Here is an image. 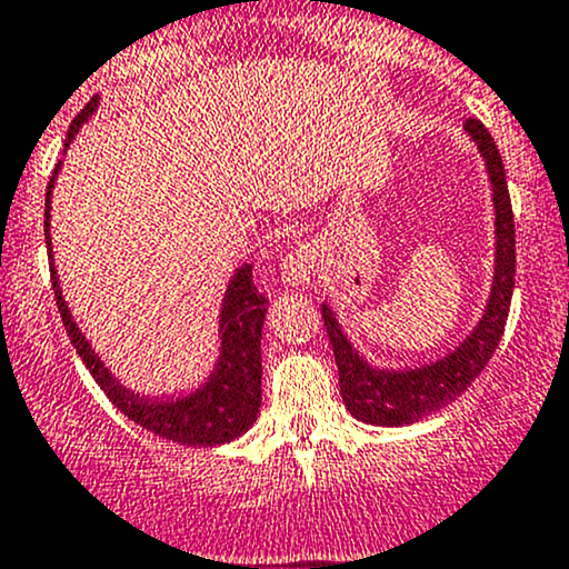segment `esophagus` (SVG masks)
I'll use <instances>...</instances> for the list:
<instances>
[{
	"mask_svg": "<svg viewBox=\"0 0 569 569\" xmlns=\"http://www.w3.org/2000/svg\"><path fill=\"white\" fill-rule=\"evenodd\" d=\"M317 268V254L309 244H298L296 250L287 252L282 263V282L284 284H306L311 277H315Z\"/></svg>",
	"mask_w": 569,
	"mask_h": 569,
	"instance_id": "34e87169",
	"label": "esophagus"
}]
</instances>
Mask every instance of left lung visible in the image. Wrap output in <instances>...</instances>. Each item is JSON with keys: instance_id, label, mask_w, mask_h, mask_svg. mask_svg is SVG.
Listing matches in <instances>:
<instances>
[{"instance_id": "1", "label": "left lung", "mask_w": 569, "mask_h": 569, "mask_svg": "<svg viewBox=\"0 0 569 569\" xmlns=\"http://www.w3.org/2000/svg\"><path fill=\"white\" fill-rule=\"evenodd\" d=\"M465 131L473 137L483 161H487L491 190H495L497 226L495 282H491L487 311H483L478 328L468 336V341L455 349L449 357L430 362L425 368L376 370L355 352L352 343L347 341V336L338 328L333 311L322 303V319L330 338V347H333L341 398L349 411H352V417L362 419L368 425H413L427 417V413L438 411L440 406L451 403L487 368L497 343H500L502 330H506L516 279V228L506 182V166H502L500 150H497L495 139H491V133L481 120L468 118L465 120Z\"/></svg>"}]
</instances>
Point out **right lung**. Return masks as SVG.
Returning <instances> with one entry per match:
<instances>
[{
  "instance_id": "1",
  "label": "right lung",
  "mask_w": 569,
  "mask_h": 569,
  "mask_svg": "<svg viewBox=\"0 0 569 569\" xmlns=\"http://www.w3.org/2000/svg\"><path fill=\"white\" fill-rule=\"evenodd\" d=\"M99 99L88 101L82 112L72 120L67 131V142L78 133L80 123L91 118ZM61 166V163H59ZM56 166V171H59ZM50 193H53V177L48 182V193H44V241L50 250ZM53 266V263H50ZM50 279H53L56 306L63 328H67L72 347L78 349L80 360L91 370L96 385L104 389L107 398L118 411H123L131 422H137L144 430L156 432L166 440H177L182 446H217L228 443V440L239 438L247 432L258 419L260 408V336H263V319L268 309V298L258 292L252 282V266H241L233 273L231 284H228L226 298H222L220 311V333H222V352L217 360L214 373L199 392L188 395V398L177 400H150L142 395L126 389L120 381L112 379V373L101 366L99 357L93 355L91 343L80 333L69 315L67 301H63L59 290V277L56 268H50Z\"/></svg>"
}]
</instances>
